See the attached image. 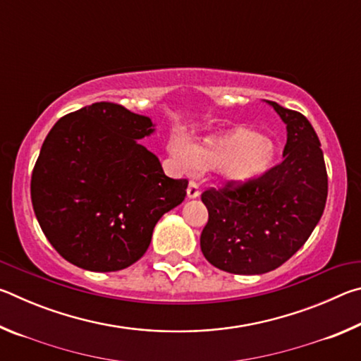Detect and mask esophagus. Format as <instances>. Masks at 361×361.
<instances>
[{
  "label": "esophagus",
  "mask_w": 361,
  "mask_h": 361,
  "mask_svg": "<svg viewBox=\"0 0 361 361\" xmlns=\"http://www.w3.org/2000/svg\"><path fill=\"white\" fill-rule=\"evenodd\" d=\"M199 194H200L199 183L191 180V181H189V185H188V197H189V199H195Z\"/></svg>",
  "instance_id": "esophagus-1"
}]
</instances>
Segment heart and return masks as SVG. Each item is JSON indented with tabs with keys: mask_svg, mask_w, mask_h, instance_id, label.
Instances as JSON below:
<instances>
[{
	"mask_svg": "<svg viewBox=\"0 0 361 361\" xmlns=\"http://www.w3.org/2000/svg\"><path fill=\"white\" fill-rule=\"evenodd\" d=\"M169 152L176 166L188 172L218 169L226 181L243 185L271 170L276 159V145L271 138L245 127H235L207 137L199 145L173 135L169 142Z\"/></svg>",
	"mask_w": 361,
	"mask_h": 361,
	"instance_id": "obj_1",
	"label": "heart"
}]
</instances>
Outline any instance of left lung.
Instances as JSON below:
<instances>
[{
    "label": "left lung",
    "instance_id": "8db88e82",
    "mask_svg": "<svg viewBox=\"0 0 361 361\" xmlns=\"http://www.w3.org/2000/svg\"><path fill=\"white\" fill-rule=\"evenodd\" d=\"M286 124L283 161L253 181L202 192L209 221L200 234L205 259L221 271L255 276L288 261L325 210L328 175L320 140L304 114L269 102Z\"/></svg>",
    "mask_w": 361,
    "mask_h": 361
}]
</instances>
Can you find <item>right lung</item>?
<instances>
[{"mask_svg":"<svg viewBox=\"0 0 361 361\" xmlns=\"http://www.w3.org/2000/svg\"><path fill=\"white\" fill-rule=\"evenodd\" d=\"M146 116L99 102L60 118L32 173V204L42 232L71 264L113 272L138 261L164 213L186 197L188 180L164 173L137 140Z\"/></svg>","mask_w":361,"mask_h":361,"instance_id":"obj_1","label":"right lung"}]
</instances>
